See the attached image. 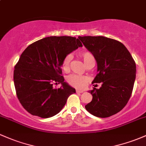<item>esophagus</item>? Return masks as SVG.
<instances>
[{
	"instance_id": "obj_1",
	"label": "esophagus",
	"mask_w": 146,
	"mask_h": 146,
	"mask_svg": "<svg viewBox=\"0 0 146 146\" xmlns=\"http://www.w3.org/2000/svg\"><path fill=\"white\" fill-rule=\"evenodd\" d=\"M76 92H77V93H82L83 92H84V90H76Z\"/></svg>"
}]
</instances>
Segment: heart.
I'll list each match as a JSON object with an SVG mask.
<instances>
[{
	"label": "heart",
	"instance_id": "b5f03b06",
	"mask_svg": "<svg viewBox=\"0 0 146 146\" xmlns=\"http://www.w3.org/2000/svg\"><path fill=\"white\" fill-rule=\"evenodd\" d=\"M80 56L82 58L84 63L86 67L89 66L90 65H94L95 64V60L93 55L92 53L89 51H84L80 54ZM71 60V56H67L64 58L62 63V68L63 71L67 72L70 69V63ZM67 81L70 85L77 88H84L86 85L88 79L86 76H80L77 74H72L67 78Z\"/></svg>",
	"mask_w": 146,
	"mask_h": 146
}]
</instances>
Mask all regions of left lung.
I'll use <instances>...</instances> for the list:
<instances>
[{"label": "left lung", "instance_id": "1", "mask_svg": "<svg viewBox=\"0 0 146 146\" xmlns=\"http://www.w3.org/2000/svg\"><path fill=\"white\" fill-rule=\"evenodd\" d=\"M97 62L98 74L92 84L100 88L89 90L92 100L85 106L92 115L110 117L120 111L129 101L136 79V63L121 42L103 36H79Z\"/></svg>", "mask_w": 146, "mask_h": 146}]
</instances>
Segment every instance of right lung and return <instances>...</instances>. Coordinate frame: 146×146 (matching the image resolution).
<instances>
[{"mask_svg":"<svg viewBox=\"0 0 146 146\" xmlns=\"http://www.w3.org/2000/svg\"><path fill=\"white\" fill-rule=\"evenodd\" d=\"M83 46L78 38L51 36L29 45L21 55L14 70L17 98L33 115L48 118L58 113L75 88L65 82L62 74L64 58ZM61 83L54 89L52 84Z\"/></svg>","mask_w":146,"mask_h":146,"instance_id":"1","label":"right lung"}]
</instances>
